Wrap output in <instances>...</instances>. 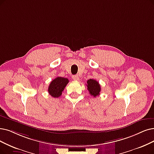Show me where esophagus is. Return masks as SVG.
Masks as SVG:
<instances>
[{"label": "esophagus", "instance_id": "esophagus-1", "mask_svg": "<svg viewBox=\"0 0 154 154\" xmlns=\"http://www.w3.org/2000/svg\"><path fill=\"white\" fill-rule=\"evenodd\" d=\"M72 79L75 81H78L79 80V76L78 75H73L72 76Z\"/></svg>", "mask_w": 154, "mask_h": 154}]
</instances>
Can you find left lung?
Wrapping results in <instances>:
<instances>
[{"mask_svg": "<svg viewBox=\"0 0 154 154\" xmlns=\"http://www.w3.org/2000/svg\"><path fill=\"white\" fill-rule=\"evenodd\" d=\"M87 89L89 91V94L90 95L95 97L100 95V92L101 91L100 85L95 79H90L87 81Z\"/></svg>", "mask_w": 154, "mask_h": 154, "instance_id": "left-lung-1", "label": "left lung"}]
</instances>
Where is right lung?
Masks as SVG:
<instances>
[{
	"label": "right lung",
	"mask_w": 154,
	"mask_h": 154,
	"mask_svg": "<svg viewBox=\"0 0 154 154\" xmlns=\"http://www.w3.org/2000/svg\"><path fill=\"white\" fill-rule=\"evenodd\" d=\"M69 80L67 78L63 77H57L51 82L48 86V91L52 97L58 98L61 95Z\"/></svg>",
	"instance_id": "obj_1"
}]
</instances>
